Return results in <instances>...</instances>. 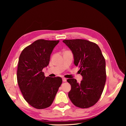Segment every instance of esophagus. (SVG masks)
I'll use <instances>...</instances> for the list:
<instances>
[{
  "label": "esophagus",
  "instance_id": "1",
  "mask_svg": "<svg viewBox=\"0 0 126 126\" xmlns=\"http://www.w3.org/2000/svg\"><path fill=\"white\" fill-rule=\"evenodd\" d=\"M63 82H66L67 81V79L66 78H63Z\"/></svg>",
  "mask_w": 126,
  "mask_h": 126
}]
</instances>
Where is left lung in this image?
<instances>
[{
	"instance_id": "left-lung-1",
	"label": "left lung",
	"mask_w": 126,
	"mask_h": 126,
	"mask_svg": "<svg viewBox=\"0 0 126 126\" xmlns=\"http://www.w3.org/2000/svg\"><path fill=\"white\" fill-rule=\"evenodd\" d=\"M71 50L74 64L80 68L82 77L80 83L70 78L71 85L68 97L75 106L87 108L96 104L104 90L106 80V62L98 46L84 39L64 40Z\"/></svg>"
}]
</instances>
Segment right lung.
Instances as JSON below:
<instances>
[{
    "mask_svg": "<svg viewBox=\"0 0 126 126\" xmlns=\"http://www.w3.org/2000/svg\"><path fill=\"white\" fill-rule=\"evenodd\" d=\"M59 42L37 40L26 47L19 58L18 84L26 101L35 108L50 106L62 83L61 77H45L42 71L49 64L53 49Z\"/></svg>",
    "mask_w": 126,
    "mask_h": 126,
    "instance_id": "add662e5",
    "label": "right lung"
}]
</instances>
